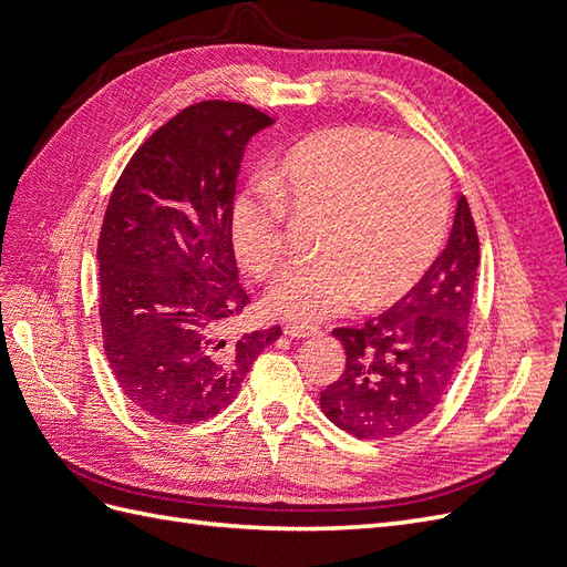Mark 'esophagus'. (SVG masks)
<instances>
[{
	"instance_id": "obj_1",
	"label": "esophagus",
	"mask_w": 567,
	"mask_h": 567,
	"mask_svg": "<svg viewBox=\"0 0 567 567\" xmlns=\"http://www.w3.org/2000/svg\"><path fill=\"white\" fill-rule=\"evenodd\" d=\"M284 336H288V338H310V336H317V329H315V326H302V323H286Z\"/></svg>"
}]
</instances>
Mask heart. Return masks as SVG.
Returning a JSON list of instances; mask_svg holds the SVG:
<instances>
[{
	"mask_svg": "<svg viewBox=\"0 0 567 567\" xmlns=\"http://www.w3.org/2000/svg\"><path fill=\"white\" fill-rule=\"evenodd\" d=\"M450 173L435 151L383 130L342 125L305 136L231 205V241L257 279L284 262L288 210L323 215L321 250L269 288L267 312L321 321L362 300L402 298L437 257L450 217Z\"/></svg>",
	"mask_w": 567,
	"mask_h": 567,
	"instance_id": "1",
	"label": "heart"
}]
</instances>
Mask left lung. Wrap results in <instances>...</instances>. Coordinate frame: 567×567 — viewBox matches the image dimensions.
I'll return each instance as SVG.
<instances>
[{"label":"left lung","mask_w":567,"mask_h":567,"mask_svg":"<svg viewBox=\"0 0 567 567\" xmlns=\"http://www.w3.org/2000/svg\"><path fill=\"white\" fill-rule=\"evenodd\" d=\"M477 265V234L461 196L447 248L423 279L388 312L333 331L346 371L321 392L326 419L354 437L383 440L433 414L468 346Z\"/></svg>","instance_id":"8db88e82"}]
</instances>
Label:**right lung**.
I'll return each instance as SVG.
<instances>
[{
    "label": "right lung",
    "mask_w": 567,
    "mask_h": 567,
    "mask_svg": "<svg viewBox=\"0 0 567 567\" xmlns=\"http://www.w3.org/2000/svg\"><path fill=\"white\" fill-rule=\"evenodd\" d=\"M274 120L200 101L153 132L120 175L96 260L111 371L144 416L192 425L219 414L279 326L225 338L248 305L231 246L246 144Z\"/></svg>",
    "instance_id": "obj_1"
}]
</instances>
